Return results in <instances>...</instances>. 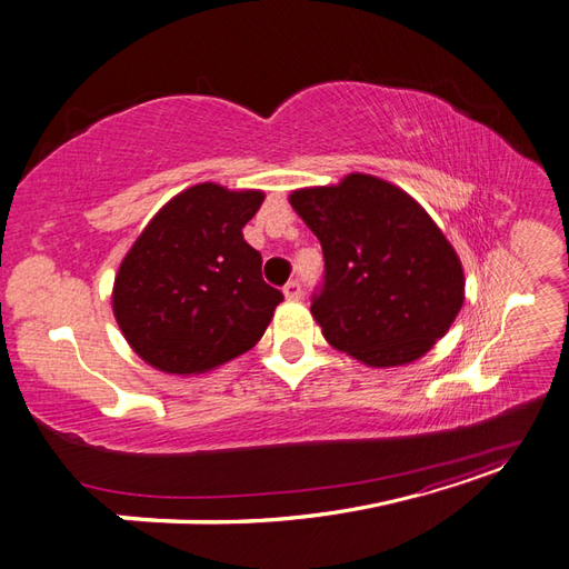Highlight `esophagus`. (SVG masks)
<instances>
[{"label":"esophagus","instance_id":"34e87169","mask_svg":"<svg viewBox=\"0 0 569 569\" xmlns=\"http://www.w3.org/2000/svg\"><path fill=\"white\" fill-rule=\"evenodd\" d=\"M301 295H303V289H301V282H299V280H289V282L284 284V297H287V299H301Z\"/></svg>","mask_w":569,"mask_h":569}]
</instances>
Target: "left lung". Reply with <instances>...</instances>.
Instances as JSON below:
<instances>
[{"mask_svg":"<svg viewBox=\"0 0 569 569\" xmlns=\"http://www.w3.org/2000/svg\"><path fill=\"white\" fill-rule=\"evenodd\" d=\"M289 201L320 239L325 272L311 313L335 349L372 368L406 366L449 332L462 306V266L416 199L351 173Z\"/></svg>","mask_w":569,"mask_h":569,"instance_id":"obj_1","label":"left lung"}]
</instances>
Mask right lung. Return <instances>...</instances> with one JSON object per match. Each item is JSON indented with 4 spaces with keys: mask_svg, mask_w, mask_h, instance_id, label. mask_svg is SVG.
Listing matches in <instances>:
<instances>
[{
    "mask_svg": "<svg viewBox=\"0 0 569 569\" xmlns=\"http://www.w3.org/2000/svg\"><path fill=\"white\" fill-rule=\"evenodd\" d=\"M263 192L203 182L151 218L120 263L113 313L134 353L163 372L194 375L242 356L284 297L242 228Z\"/></svg>",
    "mask_w": 569,
    "mask_h": 569,
    "instance_id": "right-lung-1",
    "label": "right lung"
}]
</instances>
